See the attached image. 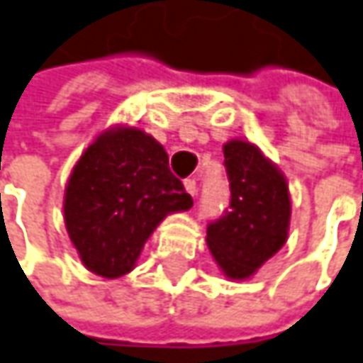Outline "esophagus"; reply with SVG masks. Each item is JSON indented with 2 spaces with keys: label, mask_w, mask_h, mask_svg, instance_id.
Listing matches in <instances>:
<instances>
[{
  "label": "esophagus",
  "mask_w": 363,
  "mask_h": 363,
  "mask_svg": "<svg viewBox=\"0 0 363 363\" xmlns=\"http://www.w3.org/2000/svg\"><path fill=\"white\" fill-rule=\"evenodd\" d=\"M184 186H186V191L190 194L191 198H196V196H198V182H196L194 177L186 179V182H184Z\"/></svg>",
  "instance_id": "obj_1"
}]
</instances>
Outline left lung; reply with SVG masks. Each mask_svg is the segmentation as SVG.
<instances>
[{"label": "left lung", "mask_w": 363, "mask_h": 363, "mask_svg": "<svg viewBox=\"0 0 363 363\" xmlns=\"http://www.w3.org/2000/svg\"><path fill=\"white\" fill-rule=\"evenodd\" d=\"M230 202L210 220L206 243L230 280L253 276L288 239L290 194L280 169L247 140L225 145Z\"/></svg>", "instance_id": "obj_1"}]
</instances>
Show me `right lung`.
<instances>
[{"mask_svg":"<svg viewBox=\"0 0 363 363\" xmlns=\"http://www.w3.org/2000/svg\"><path fill=\"white\" fill-rule=\"evenodd\" d=\"M194 200L169 169V157L138 128H110L82 155L65 190V225L83 265L120 278L157 225Z\"/></svg>","mask_w":363,"mask_h":363,"instance_id":"add662e5","label":"right lung"}]
</instances>
